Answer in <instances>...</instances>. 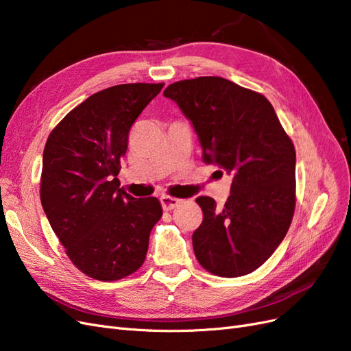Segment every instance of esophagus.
I'll list each match as a JSON object with an SVG mask.
<instances>
[{
    "label": "esophagus",
    "mask_w": 351,
    "mask_h": 351,
    "mask_svg": "<svg viewBox=\"0 0 351 351\" xmlns=\"http://www.w3.org/2000/svg\"><path fill=\"white\" fill-rule=\"evenodd\" d=\"M180 202H182V200L176 199V197H171V196H167V195L161 196V205H162L164 210H171V209H174L176 206L180 205Z\"/></svg>",
    "instance_id": "esophagus-1"
}]
</instances>
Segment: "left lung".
<instances>
[{
	"label": "left lung",
	"instance_id": "left-lung-1",
	"mask_svg": "<svg viewBox=\"0 0 351 351\" xmlns=\"http://www.w3.org/2000/svg\"><path fill=\"white\" fill-rule=\"evenodd\" d=\"M192 123L206 164L232 176L222 209L199 196L193 232L199 263L218 277L258 269L280 246L295 205V151L263 95L222 77L180 80L164 90Z\"/></svg>",
	"mask_w": 351,
	"mask_h": 351
}]
</instances>
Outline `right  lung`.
Segmentation results:
<instances>
[{
  "label": "right lung",
  "instance_id": "1",
  "mask_svg": "<svg viewBox=\"0 0 351 351\" xmlns=\"http://www.w3.org/2000/svg\"><path fill=\"white\" fill-rule=\"evenodd\" d=\"M162 83H127L83 101L51 132L42 158L40 202L76 267L101 281L127 277L145 262L162 215L156 197L120 189L129 132Z\"/></svg>",
  "mask_w": 351,
  "mask_h": 351
}]
</instances>
